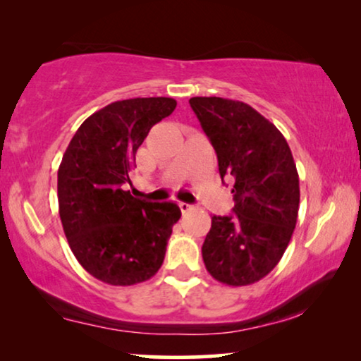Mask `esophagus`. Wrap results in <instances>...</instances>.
Wrapping results in <instances>:
<instances>
[{
	"instance_id": "34e87169",
	"label": "esophagus",
	"mask_w": 361,
	"mask_h": 361,
	"mask_svg": "<svg viewBox=\"0 0 361 361\" xmlns=\"http://www.w3.org/2000/svg\"><path fill=\"white\" fill-rule=\"evenodd\" d=\"M179 209H180L182 214H187V212L192 210V205H190V204H185V202H180Z\"/></svg>"
}]
</instances>
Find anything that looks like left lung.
Returning a JSON list of instances; mask_svg holds the SVG:
<instances>
[{
	"label": "left lung",
	"instance_id": "8db88e82",
	"mask_svg": "<svg viewBox=\"0 0 361 361\" xmlns=\"http://www.w3.org/2000/svg\"><path fill=\"white\" fill-rule=\"evenodd\" d=\"M189 103L216 152L220 177L235 180V215L212 216L202 258L220 283L253 284L283 258L298 221L293 152L278 128L243 102L194 97Z\"/></svg>",
	"mask_w": 361,
	"mask_h": 361
}]
</instances>
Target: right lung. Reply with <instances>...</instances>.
<instances>
[{
  "label": "right lung",
  "mask_w": 361,
  "mask_h": 361,
  "mask_svg": "<svg viewBox=\"0 0 361 361\" xmlns=\"http://www.w3.org/2000/svg\"><path fill=\"white\" fill-rule=\"evenodd\" d=\"M176 105L166 97L110 103L82 123L59 166V214L68 246L82 268L106 284L142 283L164 261L180 209L135 199L125 189L137 147Z\"/></svg>",
  "instance_id": "right-lung-1"
}]
</instances>
